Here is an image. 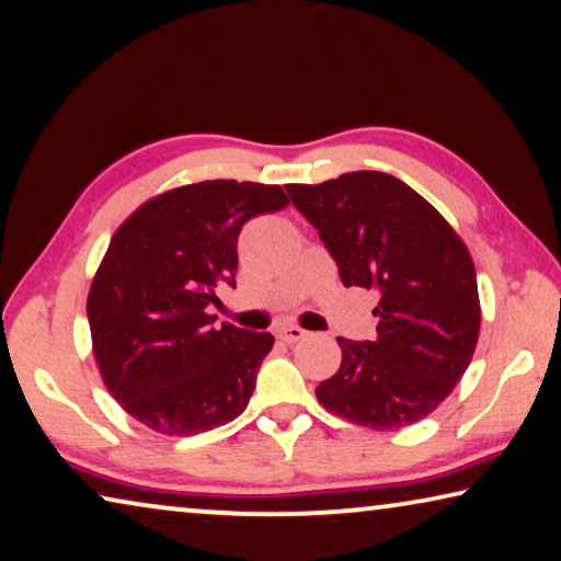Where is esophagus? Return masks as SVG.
Returning a JSON list of instances; mask_svg holds the SVG:
<instances>
[{
    "mask_svg": "<svg viewBox=\"0 0 561 561\" xmlns=\"http://www.w3.org/2000/svg\"><path fill=\"white\" fill-rule=\"evenodd\" d=\"M306 331L300 329V325H278V329H275V339L278 341H283V343H298V341H304L306 339Z\"/></svg>",
    "mask_w": 561,
    "mask_h": 561,
    "instance_id": "esophagus-1",
    "label": "esophagus"
}]
</instances>
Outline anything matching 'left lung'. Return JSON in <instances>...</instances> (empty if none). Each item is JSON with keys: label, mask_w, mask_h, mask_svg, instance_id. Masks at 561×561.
Returning a JSON list of instances; mask_svg holds the SVG:
<instances>
[{"label": "left lung", "mask_w": 561, "mask_h": 561, "mask_svg": "<svg viewBox=\"0 0 561 561\" xmlns=\"http://www.w3.org/2000/svg\"><path fill=\"white\" fill-rule=\"evenodd\" d=\"M286 191L329 248L343 286L378 293L376 341L339 339L341 368L316 389L321 407L374 431L426 419L461 381L479 341L467 243L386 172H346Z\"/></svg>", "instance_id": "obj_1"}]
</instances>
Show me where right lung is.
Listing matches in <instances>:
<instances>
[{
  "label": "right lung",
  "instance_id": "1",
  "mask_svg": "<svg viewBox=\"0 0 561 561\" xmlns=\"http://www.w3.org/2000/svg\"><path fill=\"white\" fill-rule=\"evenodd\" d=\"M288 203L280 185L203 180L150 197L115 230L88 296L92 353L142 426L193 436L245 411L275 339L213 329L208 306L236 283L245 222Z\"/></svg>",
  "mask_w": 561,
  "mask_h": 561
}]
</instances>
